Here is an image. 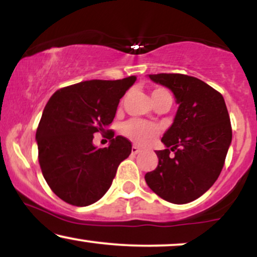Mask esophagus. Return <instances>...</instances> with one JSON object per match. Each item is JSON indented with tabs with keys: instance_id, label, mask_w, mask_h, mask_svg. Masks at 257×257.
Segmentation results:
<instances>
[{
	"instance_id": "esophagus-1",
	"label": "esophagus",
	"mask_w": 257,
	"mask_h": 257,
	"mask_svg": "<svg viewBox=\"0 0 257 257\" xmlns=\"http://www.w3.org/2000/svg\"><path fill=\"white\" fill-rule=\"evenodd\" d=\"M139 152H141V150L139 149L137 145H134V146L132 147V153H133V155H138Z\"/></svg>"
}]
</instances>
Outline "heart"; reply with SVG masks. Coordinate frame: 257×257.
Instances as JSON below:
<instances>
[{"label": "heart", "instance_id": "obj_1", "mask_svg": "<svg viewBox=\"0 0 257 257\" xmlns=\"http://www.w3.org/2000/svg\"><path fill=\"white\" fill-rule=\"evenodd\" d=\"M163 91L167 90L163 89V88H156V89H153L152 99L156 98L158 94L163 93ZM120 132H122V134L125 138H128L129 140H132L137 145L146 146L156 140V138L161 133V128L157 124H155V123L149 122V120L132 118L123 123Z\"/></svg>", "mask_w": 257, "mask_h": 257}]
</instances>
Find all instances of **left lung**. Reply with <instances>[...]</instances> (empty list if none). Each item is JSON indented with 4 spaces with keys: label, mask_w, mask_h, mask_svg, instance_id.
I'll return each mask as SVG.
<instances>
[{
    "label": "left lung",
    "mask_w": 257,
    "mask_h": 257,
    "mask_svg": "<svg viewBox=\"0 0 257 257\" xmlns=\"http://www.w3.org/2000/svg\"><path fill=\"white\" fill-rule=\"evenodd\" d=\"M173 91L179 104L173 125L156 151L158 166L146 173L149 187L161 198L185 204L199 198L219 178L232 141L225 100L200 79L182 73L149 75ZM174 152L169 156L170 151Z\"/></svg>",
    "instance_id": "obj_1"
}]
</instances>
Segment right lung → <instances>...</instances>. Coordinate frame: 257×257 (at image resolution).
<instances>
[{
	"label": "right lung",
	"instance_id": "obj_1",
	"mask_svg": "<svg viewBox=\"0 0 257 257\" xmlns=\"http://www.w3.org/2000/svg\"><path fill=\"white\" fill-rule=\"evenodd\" d=\"M137 81L91 79L55 91L44 107L36 140L38 163L51 190L76 206L98 202L107 192L119 163L129 157L132 143L107 129L119 99ZM107 131L110 145L96 149L95 132Z\"/></svg>",
	"mask_w": 257,
	"mask_h": 257
}]
</instances>
